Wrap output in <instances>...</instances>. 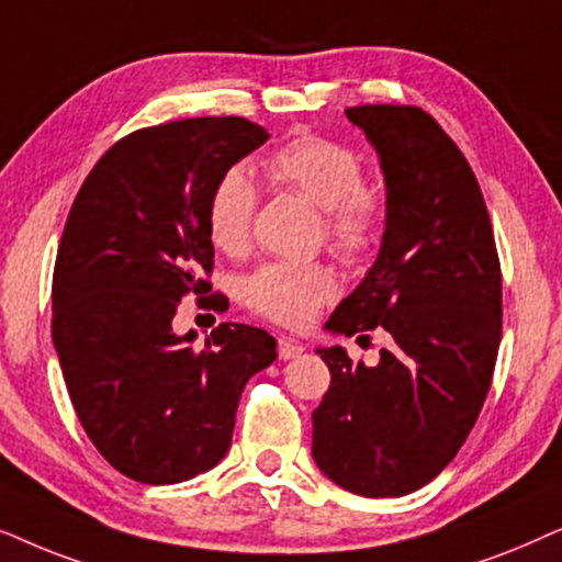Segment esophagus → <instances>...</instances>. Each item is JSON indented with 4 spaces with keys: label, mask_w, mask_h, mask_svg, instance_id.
<instances>
[{
    "label": "esophagus",
    "mask_w": 562,
    "mask_h": 562,
    "mask_svg": "<svg viewBox=\"0 0 562 562\" xmlns=\"http://www.w3.org/2000/svg\"><path fill=\"white\" fill-rule=\"evenodd\" d=\"M277 355H280V359H295V357H301L303 355V344H297V341H293V339H285V336H282V339H277Z\"/></svg>",
    "instance_id": "1"
}]
</instances>
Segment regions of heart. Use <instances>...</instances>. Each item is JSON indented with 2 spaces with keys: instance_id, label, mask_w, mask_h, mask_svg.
<instances>
[{
  "instance_id": "heart-1",
  "label": "heart",
  "mask_w": 562,
  "mask_h": 562,
  "mask_svg": "<svg viewBox=\"0 0 562 562\" xmlns=\"http://www.w3.org/2000/svg\"><path fill=\"white\" fill-rule=\"evenodd\" d=\"M274 182L305 194L324 211L328 244L341 257L362 259L375 249L385 205L375 190L362 184V164L349 148L321 136H297L265 159ZM257 187L244 169H228L207 198V234L226 254L246 249L251 236ZM339 282L326 265L269 261L244 280L241 295L249 308L274 324L297 328L334 301Z\"/></svg>"
}]
</instances>
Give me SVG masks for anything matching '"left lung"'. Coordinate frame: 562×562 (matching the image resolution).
<instances>
[{
  "label": "left lung",
  "mask_w": 562,
  "mask_h": 562,
  "mask_svg": "<svg viewBox=\"0 0 562 562\" xmlns=\"http://www.w3.org/2000/svg\"><path fill=\"white\" fill-rule=\"evenodd\" d=\"M347 117L380 156L387 213L380 254L326 328H385L368 368L316 349L331 385L313 411V460L357 496H406L468 439L501 341V265L483 192L454 140L411 104H362Z\"/></svg>",
  "instance_id": "left-lung-1"
}]
</instances>
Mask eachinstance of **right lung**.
<instances>
[{
  "instance_id": "right-lung-1",
  "label": "right lung",
  "mask_w": 562,
  "mask_h": 562,
  "mask_svg": "<svg viewBox=\"0 0 562 562\" xmlns=\"http://www.w3.org/2000/svg\"><path fill=\"white\" fill-rule=\"evenodd\" d=\"M269 138L246 117H190L120 138L81 184L54 269V347L87 437L117 473L171 485L226 458L244 385L277 357L261 328L221 324L194 349L179 301L211 293L207 198Z\"/></svg>"
}]
</instances>
